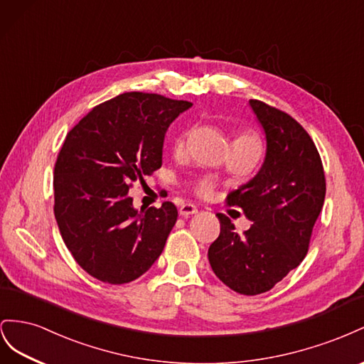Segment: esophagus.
I'll return each instance as SVG.
<instances>
[{
    "label": "esophagus",
    "instance_id": "obj_1",
    "mask_svg": "<svg viewBox=\"0 0 364 364\" xmlns=\"http://www.w3.org/2000/svg\"><path fill=\"white\" fill-rule=\"evenodd\" d=\"M196 212H198V209H196V205H193V204H183L180 207V215L186 216V218L191 215H195Z\"/></svg>",
    "mask_w": 364,
    "mask_h": 364
}]
</instances>
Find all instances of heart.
<instances>
[{"label":"heart","mask_w":364,"mask_h":364,"mask_svg":"<svg viewBox=\"0 0 364 364\" xmlns=\"http://www.w3.org/2000/svg\"><path fill=\"white\" fill-rule=\"evenodd\" d=\"M236 140H237V141H245V143L257 144L256 139H255L253 136H250V134H242V136H240ZM236 140H235V141H236ZM184 146H186V134H183L181 137L176 139V141H175V144H173V149H175L176 154H178V152H183V151H184ZM195 189H196V192H198L200 195H207V193L212 192L213 183H212L210 180H201V181L196 183Z\"/></svg>","instance_id":"obj_1"}]
</instances>
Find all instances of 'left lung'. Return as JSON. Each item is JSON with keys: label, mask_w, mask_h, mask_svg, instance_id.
<instances>
[{"label": "left lung", "mask_w": 364, "mask_h": 364, "mask_svg": "<svg viewBox=\"0 0 364 364\" xmlns=\"http://www.w3.org/2000/svg\"><path fill=\"white\" fill-rule=\"evenodd\" d=\"M265 132L267 151L253 178L227 196L253 223L237 235L218 213L221 232L209 247L213 273L233 291L256 296L272 289L308 253L311 233L325 203L323 164L309 134L287 112L250 100Z\"/></svg>", "instance_id": "obj_1"}]
</instances>
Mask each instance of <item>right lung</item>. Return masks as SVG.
<instances>
[{
    "mask_svg": "<svg viewBox=\"0 0 364 364\" xmlns=\"http://www.w3.org/2000/svg\"><path fill=\"white\" fill-rule=\"evenodd\" d=\"M192 107L148 92H124L92 108L68 134L55 164V218L85 272L111 285L144 274L161 255L176 207L134 209L132 183L161 168L169 124Z\"/></svg>",
    "mask_w": 364,
    "mask_h": 364,
    "instance_id": "add662e5",
    "label": "right lung"
}]
</instances>
